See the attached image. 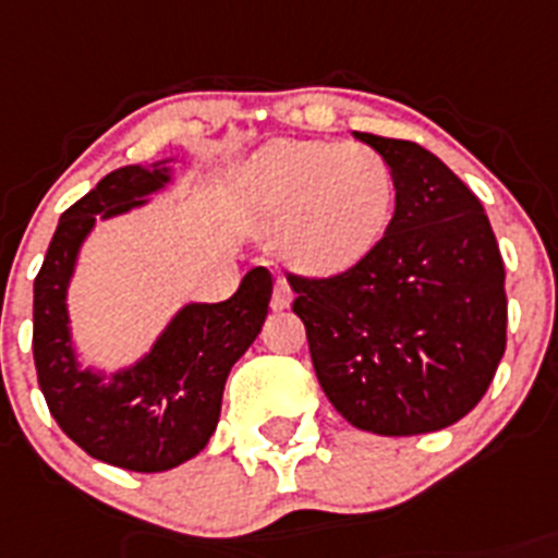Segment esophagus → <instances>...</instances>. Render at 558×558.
I'll return each mask as SVG.
<instances>
[{
	"instance_id": "esophagus-1",
	"label": "esophagus",
	"mask_w": 558,
	"mask_h": 558,
	"mask_svg": "<svg viewBox=\"0 0 558 558\" xmlns=\"http://www.w3.org/2000/svg\"><path fill=\"white\" fill-rule=\"evenodd\" d=\"M291 296H294V291H291V286L286 283L283 278L275 280V289H272V311H286L291 305Z\"/></svg>"
}]
</instances>
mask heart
Returning a JSON list of instances; mask_svg holds the SVG:
<instances>
[{
	"label": "heart",
	"instance_id": "b5f03b06",
	"mask_svg": "<svg viewBox=\"0 0 558 558\" xmlns=\"http://www.w3.org/2000/svg\"><path fill=\"white\" fill-rule=\"evenodd\" d=\"M236 192L250 215L283 226V253L308 272H338L363 258L397 201L383 154L325 140L267 145L242 168Z\"/></svg>",
	"mask_w": 558,
	"mask_h": 558
}]
</instances>
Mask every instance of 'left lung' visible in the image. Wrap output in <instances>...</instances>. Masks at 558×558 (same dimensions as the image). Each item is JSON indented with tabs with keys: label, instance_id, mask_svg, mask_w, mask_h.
Returning a JSON list of instances; mask_svg holds the SVG:
<instances>
[{
	"label": "left lung",
	"instance_id": "1",
	"mask_svg": "<svg viewBox=\"0 0 558 558\" xmlns=\"http://www.w3.org/2000/svg\"><path fill=\"white\" fill-rule=\"evenodd\" d=\"M393 170L385 236L343 272H286L332 408L372 435L446 429L507 350L504 258L478 197L410 140L355 134Z\"/></svg>",
	"mask_w": 558,
	"mask_h": 558
}]
</instances>
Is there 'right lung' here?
I'll list each match as a JSON object with an SVG mask.
<instances>
[{"instance_id": "add662e5", "label": "right lung", "mask_w": 558, "mask_h": 558, "mask_svg": "<svg viewBox=\"0 0 558 558\" xmlns=\"http://www.w3.org/2000/svg\"><path fill=\"white\" fill-rule=\"evenodd\" d=\"M168 181V168L112 170L65 208L35 278L33 355L49 413L82 451L114 468L161 473L192 460L217 429L228 372L262 332L272 275L255 267L217 305H186L143 363L101 385L68 343L65 289L96 215H121Z\"/></svg>"}]
</instances>
